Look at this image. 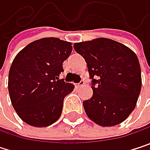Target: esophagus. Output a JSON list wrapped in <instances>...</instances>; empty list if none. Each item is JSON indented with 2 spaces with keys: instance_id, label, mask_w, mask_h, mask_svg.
Masks as SVG:
<instances>
[{
  "instance_id": "34e87169",
  "label": "esophagus",
  "mask_w": 150,
  "mask_h": 150,
  "mask_svg": "<svg viewBox=\"0 0 150 150\" xmlns=\"http://www.w3.org/2000/svg\"><path fill=\"white\" fill-rule=\"evenodd\" d=\"M85 84V82H84V81H81V82L80 83H78L77 85H76V87H78V88H80V87H81V86H83Z\"/></svg>"
}]
</instances>
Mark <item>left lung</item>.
Wrapping results in <instances>:
<instances>
[{"instance_id":"left-lung-1","label":"left lung","mask_w":150,"mask_h":150,"mask_svg":"<svg viewBox=\"0 0 150 150\" xmlns=\"http://www.w3.org/2000/svg\"><path fill=\"white\" fill-rule=\"evenodd\" d=\"M74 48L85 59L92 79L93 96L83 102L88 117L103 127L122 123L135 109L142 88L135 52L103 37L75 42Z\"/></svg>"}]
</instances>
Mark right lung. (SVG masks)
Wrapping results in <instances>:
<instances>
[{"label":"right lung","mask_w":150,"mask_h":150,"mask_svg":"<svg viewBox=\"0 0 150 150\" xmlns=\"http://www.w3.org/2000/svg\"><path fill=\"white\" fill-rule=\"evenodd\" d=\"M69 42L47 37L32 42L15 57L8 74L11 103L19 117L33 127H47L61 116L64 97L75 86L59 80L70 55Z\"/></svg>","instance_id":"right-lung-1"}]
</instances>
